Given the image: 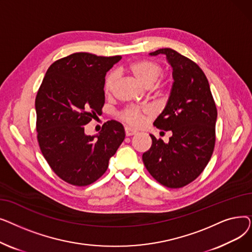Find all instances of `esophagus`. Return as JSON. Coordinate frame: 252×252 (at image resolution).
Wrapping results in <instances>:
<instances>
[{
	"label": "esophagus",
	"instance_id": "esophagus-1",
	"mask_svg": "<svg viewBox=\"0 0 252 252\" xmlns=\"http://www.w3.org/2000/svg\"><path fill=\"white\" fill-rule=\"evenodd\" d=\"M125 130H126V137H129V136L136 135V134L138 133V131H137L136 129L131 128V127H128V126H126V127L125 128Z\"/></svg>",
	"mask_w": 252,
	"mask_h": 252
}]
</instances>
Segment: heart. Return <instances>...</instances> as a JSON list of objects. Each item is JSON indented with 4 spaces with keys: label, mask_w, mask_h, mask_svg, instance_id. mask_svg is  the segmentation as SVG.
<instances>
[{
    "label": "heart",
    "mask_w": 252,
    "mask_h": 252,
    "mask_svg": "<svg viewBox=\"0 0 252 252\" xmlns=\"http://www.w3.org/2000/svg\"><path fill=\"white\" fill-rule=\"evenodd\" d=\"M127 70L133 74L137 81L145 87H151L162 74V67L159 63L152 60H140L128 65ZM116 83V73L109 72L104 81V93L110 95ZM156 90L158 93L162 92V85L157 84ZM152 114L148 107H129L122 113V118L128 125L134 126H141L146 123L147 118Z\"/></svg>",
    "instance_id": "1"
}]
</instances>
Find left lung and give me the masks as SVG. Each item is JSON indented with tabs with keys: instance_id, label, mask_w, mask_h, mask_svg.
<instances>
[{
	"instance_id": "left-lung-1",
	"label": "left lung",
	"mask_w": 252,
	"mask_h": 252,
	"mask_svg": "<svg viewBox=\"0 0 252 252\" xmlns=\"http://www.w3.org/2000/svg\"><path fill=\"white\" fill-rule=\"evenodd\" d=\"M165 55L173 68L174 83L163 111L154 126L171 130L165 144L153 135L150 149L142 156L149 174L167 188L193 182L207 165L216 143L218 111L202 69L177 51L163 48L150 53Z\"/></svg>"
}]
</instances>
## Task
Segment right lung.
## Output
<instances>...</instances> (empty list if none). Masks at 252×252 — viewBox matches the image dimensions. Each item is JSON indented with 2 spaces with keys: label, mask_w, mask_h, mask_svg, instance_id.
I'll return each mask as SVG.
<instances>
[{
  "label": "right lung",
  "mask_w": 252,
  "mask_h": 252,
  "mask_svg": "<svg viewBox=\"0 0 252 252\" xmlns=\"http://www.w3.org/2000/svg\"><path fill=\"white\" fill-rule=\"evenodd\" d=\"M122 56L74 53L48 68L35 98L39 148L53 171L66 183L88 186L107 170L125 140L123 125L108 121L98 135L85 126L105 103V75Z\"/></svg>",
  "instance_id": "right-lung-1"
}]
</instances>
